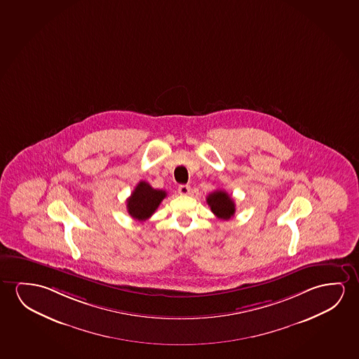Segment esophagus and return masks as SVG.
Masks as SVG:
<instances>
[{"label": "esophagus", "mask_w": 359, "mask_h": 359, "mask_svg": "<svg viewBox=\"0 0 359 359\" xmlns=\"http://www.w3.org/2000/svg\"><path fill=\"white\" fill-rule=\"evenodd\" d=\"M177 191H179V194H180V195H189V194H190V191H191V189H190V187H189V185H180V187H179V189H177Z\"/></svg>", "instance_id": "esophagus-1"}]
</instances>
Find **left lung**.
I'll use <instances>...</instances> for the list:
<instances>
[{"label":"left lung","mask_w":359,"mask_h":359,"mask_svg":"<svg viewBox=\"0 0 359 359\" xmlns=\"http://www.w3.org/2000/svg\"><path fill=\"white\" fill-rule=\"evenodd\" d=\"M208 206L219 219H229L234 215L236 206H234L233 198L229 196V194L224 190H216L208 195Z\"/></svg>","instance_id":"1"}]
</instances>
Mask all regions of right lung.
Masks as SVG:
<instances>
[{
    "label": "right lung",
    "mask_w": 359,
    "mask_h": 359,
    "mask_svg": "<svg viewBox=\"0 0 359 359\" xmlns=\"http://www.w3.org/2000/svg\"><path fill=\"white\" fill-rule=\"evenodd\" d=\"M165 196L164 190L153 189L148 182H140L130 198H127V211L133 219L146 221L156 212Z\"/></svg>",
    "instance_id": "right-lung-1"
}]
</instances>
